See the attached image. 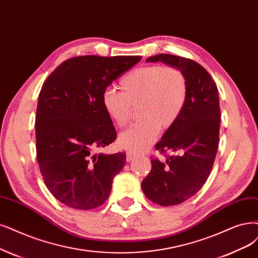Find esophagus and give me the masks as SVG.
I'll list each match as a JSON object with an SVG mask.
<instances>
[{
	"instance_id": "34e87169",
	"label": "esophagus",
	"mask_w": 258,
	"mask_h": 258,
	"mask_svg": "<svg viewBox=\"0 0 258 258\" xmlns=\"http://www.w3.org/2000/svg\"><path fill=\"white\" fill-rule=\"evenodd\" d=\"M136 156H137V153H135V152H131V151L126 152V161H132Z\"/></svg>"
}]
</instances>
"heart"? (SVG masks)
Here are the masks:
<instances>
[{"label":"heart","mask_w":258,"mask_h":258,"mask_svg":"<svg viewBox=\"0 0 258 258\" xmlns=\"http://www.w3.org/2000/svg\"><path fill=\"white\" fill-rule=\"evenodd\" d=\"M121 92L112 88L102 93V106L108 118L119 127L125 126L137 107L141 118L121 133L122 148L142 150L156 138L159 127L172 126L182 112L187 99V81L184 73L172 66L149 64L132 70L120 81Z\"/></svg>","instance_id":"b5f03b06"}]
</instances>
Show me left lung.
<instances>
[{"label": "left lung", "mask_w": 258, "mask_h": 258, "mask_svg": "<svg viewBox=\"0 0 258 258\" xmlns=\"http://www.w3.org/2000/svg\"><path fill=\"white\" fill-rule=\"evenodd\" d=\"M176 67L187 81L184 108L155 149L172 152L166 161L152 157V169L141 183L144 194L160 206H173L194 197L205 184L219 146L220 104L217 85L197 61L176 55L151 56L147 62Z\"/></svg>", "instance_id": "1"}]
</instances>
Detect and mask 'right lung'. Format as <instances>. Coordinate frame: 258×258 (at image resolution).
Segmentation results:
<instances>
[{
  "mask_svg": "<svg viewBox=\"0 0 258 258\" xmlns=\"http://www.w3.org/2000/svg\"><path fill=\"white\" fill-rule=\"evenodd\" d=\"M141 56H78L60 63L42 85L36 111V152L44 184L66 206L93 209L111 191L125 154H95L117 138L103 91Z\"/></svg>",
  "mask_w": 258,
  "mask_h": 258,
  "instance_id": "right-lung-1",
  "label": "right lung"
}]
</instances>
